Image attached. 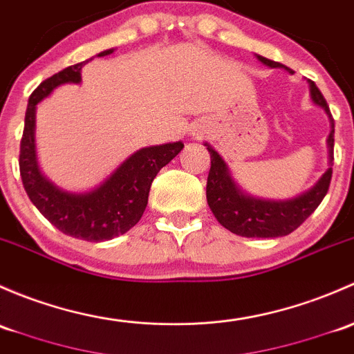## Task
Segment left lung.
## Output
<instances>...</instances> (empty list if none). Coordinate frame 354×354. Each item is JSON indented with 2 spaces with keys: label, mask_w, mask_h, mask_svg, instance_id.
Masks as SVG:
<instances>
[{
  "label": "left lung",
  "mask_w": 354,
  "mask_h": 354,
  "mask_svg": "<svg viewBox=\"0 0 354 354\" xmlns=\"http://www.w3.org/2000/svg\"><path fill=\"white\" fill-rule=\"evenodd\" d=\"M257 57L261 63L268 64V66L283 68L281 63H276V61L262 56ZM310 92L313 102L326 109L327 114H330L326 98L313 82H310ZM329 148L330 162H333L334 131H330L329 134ZM207 151L211 155V169L206 182L207 204L216 220L227 230L240 236H249V239L250 236L271 239V236H283L297 230L326 198L330 178H333V167H330L310 191L304 192L298 198L291 199V201H262V199L243 196L232 182L221 156L211 147H207Z\"/></svg>",
  "instance_id": "left-lung-1"
}]
</instances>
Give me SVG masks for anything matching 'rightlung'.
<instances>
[{
	"instance_id": "right-lung-1",
	"label": "right lung",
	"mask_w": 354,
	"mask_h": 354,
	"mask_svg": "<svg viewBox=\"0 0 354 354\" xmlns=\"http://www.w3.org/2000/svg\"><path fill=\"white\" fill-rule=\"evenodd\" d=\"M112 53L114 49H109L98 56H109ZM85 63L73 64L44 80L28 98L18 165L30 201L57 230L86 242H102L122 235L140 221L148 204L153 178L162 167L176 158L184 143L177 141L136 151L100 187L88 194H68L54 187L41 176L35 160V105L61 83H78L82 80L80 71Z\"/></svg>"
}]
</instances>
